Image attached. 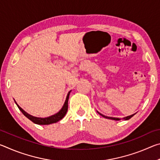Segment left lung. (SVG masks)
<instances>
[{
  "instance_id": "obj_1",
  "label": "left lung",
  "mask_w": 160,
  "mask_h": 160,
  "mask_svg": "<svg viewBox=\"0 0 160 160\" xmlns=\"http://www.w3.org/2000/svg\"><path fill=\"white\" fill-rule=\"evenodd\" d=\"M97 112L99 113V114H100L102 116H103V117H104V118H109V119H112V120H115V121H119V120H121V118H115V117H111V116H104V115H103V114H102L101 113H99V112H97ZM135 113H133V114H132V115H130V116H126V117H124V118H123V120H125V121H126V120H128V119H130L131 118V117H132V116H133Z\"/></svg>"
}]
</instances>
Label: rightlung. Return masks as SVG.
Listing matches in <instances>:
<instances>
[{"label":"right lung","mask_w":160,"mask_h":160,"mask_svg":"<svg viewBox=\"0 0 160 160\" xmlns=\"http://www.w3.org/2000/svg\"><path fill=\"white\" fill-rule=\"evenodd\" d=\"M70 92H71V90L68 92V93L66 101H65L63 106L62 107L61 110L59 111L58 112L56 113L55 114L51 115L50 116H48V117H45V118L36 117V116H33L30 114H29L28 113H27L25 110H23L20 106H19L17 102H16L15 101V104H17V106L19 108V109H20L22 112V113L27 118H29L30 121H32L33 123L38 124V125H49V124L58 122V121H59L61 119L63 118L65 116V115L66 114L67 111H68V102Z\"/></svg>","instance_id":"add662e5"}]
</instances>
